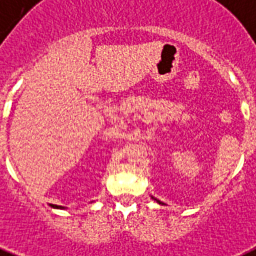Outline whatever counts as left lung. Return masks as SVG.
<instances>
[{"instance_id":"left-lung-1","label":"left lung","mask_w":256,"mask_h":256,"mask_svg":"<svg viewBox=\"0 0 256 256\" xmlns=\"http://www.w3.org/2000/svg\"><path fill=\"white\" fill-rule=\"evenodd\" d=\"M152 199H154V200H156V202H158V203H159V204H163V203H162V202H160V200L155 199V198H152Z\"/></svg>"}]
</instances>
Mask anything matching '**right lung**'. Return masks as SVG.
<instances>
[{"label": "right lung", "instance_id": "obj_1", "mask_svg": "<svg viewBox=\"0 0 256 256\" xmlns=\"http://www.w3.org/2000/svg\"><path fill=\"white\" fill-rule=\"evenodd\" d=\"M60 208H61V207H60Z\"/></svg>", "mask_w": 256, "mask_h": 256}]
</instances>
